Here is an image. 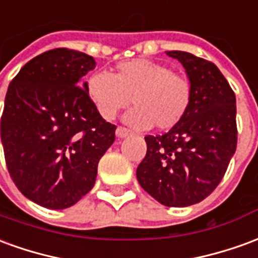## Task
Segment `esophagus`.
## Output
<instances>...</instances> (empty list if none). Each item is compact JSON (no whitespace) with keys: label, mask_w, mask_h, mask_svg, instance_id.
I'll return each mask as SVG.
<instances>
[{"label":"esophagus","mask_w":258,"mask_h":258,"mask_svg":"<svg viewBox=\"0 0 258 258\" xmlns=\"http://www.w3.org/2000/svg\"><path fill=\"white\" fill-rule=\"evenodd\" d=\"M129 135V131L126 129V127H122V126H118V129H116V138H126Z\"/></svg>","instance_id":"esophagus-1"}]
</instances>
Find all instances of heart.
Segmentation results:
<instances>
[{"mask_svg":"<svg viewBox=\"0 0 258 258\" xmlns=\"http://www.w3.org/2000/svg\"><path fill=\"white\" fill-rule=\"evenodd\" d=\"M86 90L105 120L114 119L132 98L135 108L126 122L138 129L153 125L169 131L182 122L191 104V85L184 75L144 58L119 62L109 75H93Z\"/></svg>","mask_w":258,"mask_h":258,"instance_id":"1","label":"heart"}]
</instances>
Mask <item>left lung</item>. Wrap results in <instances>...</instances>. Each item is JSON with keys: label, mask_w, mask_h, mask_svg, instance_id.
Wrapping results in <instances>:
<instances>
[{"label": "left lung", "mask_w": 258, "mask_h": 258, "mask_svg": "<svg viewBox=\"0 0 258 258\" xmlns=\"http://www.w3.org/2000/svg\"><path fill=\"white\" fill-rule=\"evenodd\" d=\"M189 76L191 104L169 132L146 136L139 164L140 186L164 206L187 207L210 196L236 151V97L211 61L184 51H167Z\"/></svg>", "instance_id": "left-lung-1"}]
</instances>
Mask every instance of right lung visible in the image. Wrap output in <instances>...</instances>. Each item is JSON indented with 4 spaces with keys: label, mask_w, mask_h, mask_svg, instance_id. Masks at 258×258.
I'll return each instance as SVG.
<instances>
[{
    "label": "right lung",
    "mask_w": 258,
    "mask_h": 258,
    "mask_svg": "<svg viewBox=\"0 0 258 258\" xmlns=\"http://www.w3.org/2000/svg\"><path fill=\"white\" fill-rule=\"evenodd\" d=\"M94 58L54 48L27 62L9 83L1 142L16 187L38 206H74L96 183L116 126L100 116L80 79Z\"/></svg>",
    "instance_id": "right-lung-1"
}]
</instances>
